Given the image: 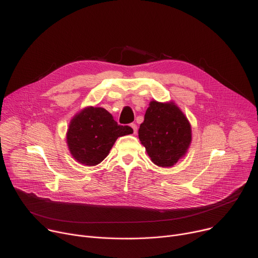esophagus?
<instances>
[{
    "mask_svg": "<svg viewBox=\"0 0 258 258\" xmlns=\"http://www.w3.org/2000/svg\"><path fill=\"white\" fill-rule=\"evenodd\" d=\"M130 126L132 127V130H133V133H134V134H136V133H137V124H136V123H131V124H130Z\"/></svg>",
    "mask_w": 258,
    "mask_h": 258,
    "instance_id": "1",
    "label": "esophagus"
}]
</instances>
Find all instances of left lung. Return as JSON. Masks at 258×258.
Listing matches in <instances>:
<instances>
[{
	"mask_svg": "<svg viewBox=\"0 0 258 258\" xmlns=\"http://www.w3.org/2000/svg\"><path fill=\"white\" fill-rule=\"evenodd\" d=\"M139 139L156 165L170 167L187 152L191 128L177 105L152 101L139 128Z\"/></svg>",
	"mask_w": 258,
	"mask_h": 258,
	"instance_id": "1",
	"label": "left lung"
}]
</instances>
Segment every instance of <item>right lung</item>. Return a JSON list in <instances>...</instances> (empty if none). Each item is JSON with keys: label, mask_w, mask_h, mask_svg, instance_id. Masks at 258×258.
<instances>
[{"label": "right lung", "mask_w": 258, "mask_h": 258, "mask_svg": "<svg viewBox=\"0 0 258 258\" xmlns=\"http://www.w3.org/2000/svg\"><path fill=\"white\" fill-rule=\"evenodd\" d=\"M132 133L131 126L119 125L104 108L87 107L71 120L67 142L74 159L93 166L108 155L118 137Z\"/></svg>", "instance_id": "1"}]
</instances>
